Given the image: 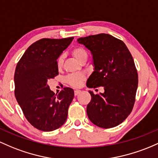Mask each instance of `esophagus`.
Wrapping results in <instances>:
<instances>
[{
	"label": "esophagus",
	"instance_id": "34e87169",
	"mask_svg": "<svg viewBox=\"0 0 158 158\" xmlns=\"http://www.w3.org/2000/svg\"><path fill=\"white\" fill-rule=\"evenodd\" d=\"M79 93H81L80 90H75V91H74V94H75V96H76V95L79 94Z\"/></svg>",
	"mask_w": 158,
	"mask_h": 158
}]
</instances>
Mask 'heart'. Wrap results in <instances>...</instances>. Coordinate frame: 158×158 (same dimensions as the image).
Returning <instances> with one entry per match:
<instances>
[{"mask_svg":"<svg viewBox=\"0 0 158 158\" xmlns=\"http://www.w3.org/2000/svg\"><path fill=\"white\" fill-rule=\"evenodd\" d=\"M71 54L73 56L76 58L78 61L81 62L82 60H86L88 58V52L85 48L82 46H76L71 50ZM64 63V55H60L57 58V67L58 69H60L63 66ZM85 76L82 73H76L70 74L66 77L65 81L68 85H70L72 87H79L81 85L82 82L84 81Z\"/></svg>","mask_w":158,"mask_h":158,"instance_id":"obj_1","label":"heart"}]
</instances>
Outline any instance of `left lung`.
Returning a JSON list of instances; mask_svg holds the SVG:
<instances>
[{"mask_svg":"<svg viewBox=\"0 0 158 158\" xmlns=\"http://www.w3.org/2000/svg\"><path fill=\"white\" fill-rule=\"evenodd\" d=\"M77 41L93 55L94 71L86 85L104 89L100 94L89 91L88 118L102 128L118 126L132 112L136 99L138 73L132 55L122 40L110 34L91 35Z\"/></svg>","mask_w":158,"mask_h":158,"instance_id":"1","label":"left lung"}]
</instances>
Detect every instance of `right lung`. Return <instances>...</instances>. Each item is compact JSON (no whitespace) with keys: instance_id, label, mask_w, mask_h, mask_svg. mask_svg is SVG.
Returning a JSON list of instances; mask_svg holds the SVG:
<instances>
[{"instance_id":"right-lung-1","label":"right lung","mask_w":158,"mask_h":158,"mask_svg":"<svg viewBox=\"0 0 158 158\" xmlns=\"http://www.w3.org/2000/svg\"><path fill=\"white\" fill-rule=\"evenodd\" d=\"M73 40H37L27 48L15 67V97L26 119L40 131H55L67 120L73 90L64 88L56 95L47 82L58 75L57 58Z\"/></svg>"}]
</instances>
